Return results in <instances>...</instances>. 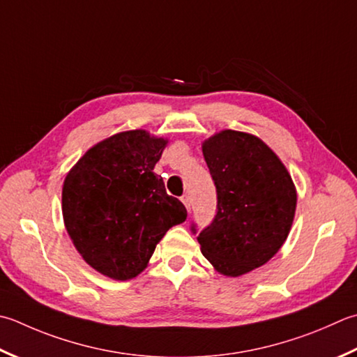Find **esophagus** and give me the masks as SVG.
<instances>
[{
  "label": "esophagus",
  "instance_id": "esophagus-1",
  "mask_svg": "<svg viewBox=\"0 0 357 357\" xmlns=\"http://www.w3.org/2000/svg\"><path fill=\"white\" fill-rule=\"evenodd\" d=\"M181 201L184 202V206H185V208L188 212H190V208H192V204H190V197H188V195H184L183 198H181Z\"/></svg>",
  "mask_w": 357,
  "mask_h": 357
}]
</instances>
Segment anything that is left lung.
Segmentation results:
<instances>
[{
	"instance_id": "1",
	"label": "left lung",
	"mask_w": 357,
	"mask_h": 357,
	"mask_svg": "<svg viewBox=\"0 0 357 357\" xmlns=\"http://www.w3.org/2000/svg\"><path fill=\"white\" fill-rule=\"evenodd\" d=\"M202 155L216 215L198 235L201 252L221 274L238 277L269 261L288 238L296 187L275 153L248 132L221 131L202 144Z\"/></svg>"
}]
</instances>
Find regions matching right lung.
Segmentation results:
<instances>
[{
    "label": "right lung",
    "mask_w": 357,
    "mask_h": 357,
    "mask_svg": "<svg viewBox=\"0 0 357 357\" xmlns=\"http://www.w3.org/2000/svg\"><path fill=\"white\" fill-rule=\"evenodd\" d=\"M165 145L144 130L119 132L89 149L63 184V220L75 249L114 280L141 274L167 230L187 218L153 172Z\"/></svg>",
    "instance_id": "add662e5"
}]
</instances>
